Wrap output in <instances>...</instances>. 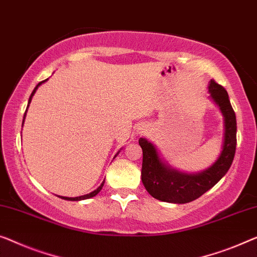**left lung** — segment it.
Returning <instances> with one entry per match:
<instances>
[{"mask_svg":"<svg viewBox=\"0 0 257 257\" xmlns=\"http://www.w3.org/2000/svg\"><path fill=\"white\" fill-rule=\"evenodd\" d=\"M211 100L218 106L224 117V140L219 157L211 166L198 173L178 171L160 158L158 150L147 139H140L143 150L142 182L148 193L157 200L183 204L196 200L211 189L227 173L232 165L236 148V118L229 102L227 91L214 82L209 83Z\"/></svg>","mask_w":257,"mask_h":257,"instance_id":"left-lung-1","label":"left lung"}]
</instances>
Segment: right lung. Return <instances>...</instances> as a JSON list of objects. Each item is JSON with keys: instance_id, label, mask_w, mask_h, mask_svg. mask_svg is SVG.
<instances>
[{"instance_id": "add662e5", "label": "right lung", "mask_w": 257, "mask_h": 257, "mask_svg": "<svg viewBox=\"0 0 257 257\" xmlns=\"http://www.w3.org/2000/svg\"><path fill=\"white\" fill-rule=\"evenodd\" d=\"M46 80H48V78L47 79H45V80H43V82H40L39 84H38V85L34 87V90H33V92L32 93H31V95H30V99H29V104H28V108H29V106H30V104H31V100H32V97L34 95V93H36V91H37V89L38 87H39L41 84L43 83H45ZM28 108H26V110H25V114H24V117H23V124H24V120H25V116H26V112H28ZM120 152V151H118ZM117 152V153H118ZM116 153V155H117ZM116 155H115V157H116ZM104 183H105V180L104 181H102V183L100 186L98 187L97 189L95 190H93V191H91L90 194H86V195H83V196H78V197H64V196H59V197H61V198H63V200H67V201H82V200H87V198H91V197H93V196H95V195H97L99 191H100L101 189H102V187H104Z\"/></svg>"}]
</instances>
